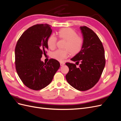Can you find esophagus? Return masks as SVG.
Listing matches in <instances>:
<instances>
[{"label": "esophagus", "instance_id": "34e87169", "mask_svg": "<svg viewBox=\"0 0 121 121\" xmlns=\"http://www.w3.org/2000/svg\"><path fill=\"white\" fill-rule=\"evenodd\" d=\"M65 63H64V62H60V65L61 66H63V65H65Z\"/></svg>", "mask_w": 121, "mask_h": 121}]
</instances>
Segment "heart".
<instances>
[{"instance_id":"obj_1","label":"heart","mask_w":121,"mask_h":121,"mask_svg":"<svg viewBox=\"0 0 121 121\" xmlns=\"http://www.w3.org/2000/svg\"><path fill=\"white\" fill-rule=\"evenodd\" d=\"M60 38L66 41L64 46L65 49H58L52 52V56L54 59L62 61L66 58L70 53L75 56L78 54L82 49L83 41L82 38L78 36L76 32L70 28H62L57 32ZM57 38L53 35H50L47 41L48 47L53 49L56 45Z\"/></svg>"}]
</instances>
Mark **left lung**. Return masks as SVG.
<instances>
[{
  "label": "left lung",
  "mask_w": 121,
  "mask_h": 121,
  "mask_svg": "<svg viewBox=\"0 0 121 121\" xmlns=\"http://www.w3.org/2000/svg\"><path fill=\"white\" fill-rule=\"evenodd\" d=\"M80 29L83 39L82 49L71 60L80 64L76 67L75 64L65 63L69 69L65 78L76 89L86 91L92 88L100 78L105 64L104 50L99 38L91 29L86 26Z\"/></svg>",
  "instance_id": "obj_1"
}]
</instances>
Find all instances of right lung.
I'll return each mask as SVG.
<instances>
[{"instance_id":"add662e5","label":"right lung","mask_w":121,"mask_h":121,"mask_svg":"<svg viewBox=\"0 0 121 121\" xmlns=\"http://www.w3.org/2000/svg\"><path fill=\"white\" fill-rule=\"evenodd\" d=\"M48 24H38L28 29L18 40L15 48V64L17 75L24 85L39 90L52 81L60 68L57 60H41L48 49L47 41L52 32Z\"/></svg>"}]
</instances>
